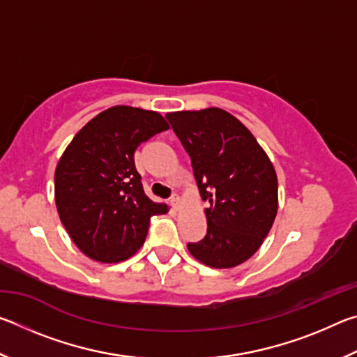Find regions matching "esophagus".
<instances>
[{"mask_svg": "<svg viewBox=\"0 0 357 357\" xmlns=\"http://www.w3.org/2000/svg\"><path fill=\"white\" fill-rule=\"evenodd\" d=\"M170 204L174 209L179 208V195H178V193H173V195L170 197Z\"/></svg>", "mask_w": 357, "mask_h": 357, "instance_id": "esophagus-1", "label": "esophagus"}]
</instances>
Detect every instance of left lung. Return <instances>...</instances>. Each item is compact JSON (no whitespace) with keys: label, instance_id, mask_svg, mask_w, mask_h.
I'll list each match as a JSON object with an SVG mask.
<instances>
[{"label":"left lung","instance_id":"8db88e82","mask_svg":"<svg viewBox=\"0 0 357 357\" xmlns=\"http://www.w3.org/2000/svg\"><path fill=\"white\" fill-rule=\"evenodd\" d=\"M190 155L202 198L209 202L206 236L187 249L209 268H234L255 253L277 214V176L250 130L220 108L168 113Z\"/></svg>","mask_w":357,"mask_h":357}]
</instances>
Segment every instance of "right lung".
Returning a JSON list of instances; mask_svg holds the SVG:
<instances>
[{
  "mask_svg": "<svg viewBox=\"0 0 357 357\" xmlns=\"http://www.w3.org/2000/svg\"><path fill=\"white\" fill-rule=\"evenodd\" d=\"M168 129L155 112L112 107L93 118L64 151L55 172L59 219L84 255L118 263L140 249L153 215L167 206L149 200L134 154Z\"/></svg>",
  "mask_w": 357,
  "mask_h": 357,
  "instance_id": "1",
  "label": "right lung"
}]
</instances>
